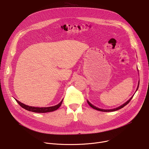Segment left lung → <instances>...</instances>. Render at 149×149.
I'll return each mask as SVG.
<instances>
[{"label":"left lung","mask_w":149,"mask_h":149,"mask_svg":"<svg viewBox=\"0 0 149 149\" xmlns=\"http://www.w3.org/2000/svg\"><path fill=\"white\" fill-rule=\"evenodd\" d=\"M139 86H138V87H137V90H136V91L138 90V88H139ZM133 96H134V95L128 100L127 101V102H125L124 104H123V105H121V106H120V107H117V108H116V109H111V110H103V109H99V108H97V107H95V106H94V105H93L88 101H87V102H88V104H89V105L91 107H92L93 109H95V110H98V111H103V112H111V111H117V110H120V109H122V108H123L124 106H125L127 104H129V102L131 101V100L132 99V98L133 97Z\"/></svg>","instance_id":"left-lung-1"}]
</instances>
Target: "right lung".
<instances>
[{"label": "right lung", "instance_id": "add662e5", "mask_svg": "<svg viewBox=\"0 0 149 149\" xmlns=\"http://www.w3.org/2000/svg\"><path fill=\"white\" fill-rule=\"evenodd\" d=\"M15 100L16 101V102L20 105V106H21L23 109L29 111H32V112H35V113H48V112H52L56 110L61 105V104L63 100L57 105H55V106H52V107H31V106H28L27 105H25L22 102H20L19 101L17 100L15 98Z\"/></svg>", "mask_w": 149, "mask_h": 149}]
</instances>
